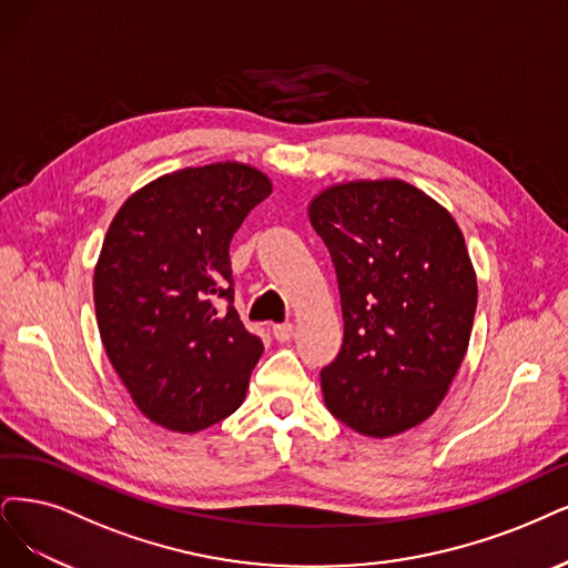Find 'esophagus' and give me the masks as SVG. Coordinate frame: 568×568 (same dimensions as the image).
I'll return each instance as SVG.
<instances>
[{
    "instance_id": "obj_1",
    "label": "esophagus",
    "mask_w": 568,
    "mask_h": 568,
    "mask_svg": "<svg viewBox=\"0 0 568 568\" xmlns=\"http://www.w3.org/2000/svg\"><path fill=\"white\" fill-rule=\"evenodd\" d=\"M292 332H295V325H292V323L273 325V337H276L278 342H290L292 339Z\"/></svg>"
}]
</instances>
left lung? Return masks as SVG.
<instances>
[{"instance_id":"obj_1","label":"left lung","mask_w":568,"mask_h":568,"mask_svg":"<svg viewBox=\"0 0 568 568\" xmlns=\"http://www.w3.org/2000/svg\"><path fill=\"white\" fill-rule=\"evenodd\" d=\"M308 220L337 271L344 344L321 372L327 409L367 437L443 403L468 351L477 278L458 224L403 180L327 186Z\"/></svg>"}]
</instances>
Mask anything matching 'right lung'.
Segmentation results:
<instances>
[{
	"label": "right lung",
	"instance_id": "obj_1",
	"mask_svg": "<svg viewBox=\"0 0 568 568\" xmlns=\"http://www.w3.org/2000/svg\"><path fill=\"white\" fill-rule=\"evenodd\" d=\"M271 180L224 161L144 184L114 215L93 273L104 351L138 409L178 433L234 414L264 351L234 308L229 243Z\"/></svg>",
	"mask_w": 568,
	"mask_h": 568
}]
</instances>
